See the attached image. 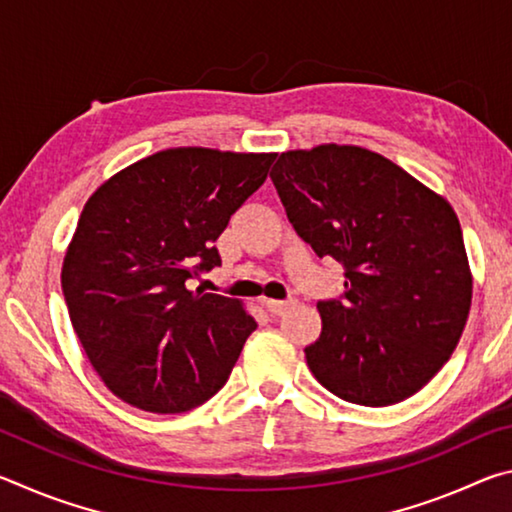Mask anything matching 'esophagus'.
<instances>
[{"label":"esophagus","instance_id":"obj_1","mask_svg":"<svg viewBox=\"0 0 512 512\" xmlns=\"http://www.w3.org/2000/svg\"><path fill=\"white\" fill-rule=\"evenodd\" d=\"M264 307H266V311L271 316H282V314H287V311L293 307V302L291 300H264Z\"/></svg>","mask_w":512,"mask_h":512}]
</instances>
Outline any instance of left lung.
<instances>
[{
	"mask_svg": "<svg viewBox=\"0 0 512 512\" xmlns=\"http://www.w3.org/2000/svg\"><path fill=\"white\" fill-rule=\"evenodd\" d=\"M298 235L345 266L341 300L318 302L305 357L329 393L391 406L445 366L472 305L461 223L447 198L352 144L287 151L271 171Z\"/></svg>",
	"mask_w": 512,
	"mask_h": 512,
	"instance_id": "obj_1",
	"label": "left lung"
}]
</instances>
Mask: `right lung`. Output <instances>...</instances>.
<instances>
[{
    "label": "right lung",
    "instance_id": "obj_1",
    "mask_svg": "<svg viewBox=\"0 0 512 512\" xmlns=\"http://www.w3.org/2000/svg\"><path fill=\"white\" fill-rule=\"evenodd\" d=\"M275 155L158 151L88 198L60 284L85 357L119 400L185 413L228 381L255 318L239 300L185 282L221 264L214 241Z\"/></svg>",
    "mask_w": 512,
    "mask_h": 512
}]
</instances>
